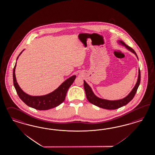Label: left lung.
I'll use <instances>...</instances> for the list:
<instances>
[{
  "label": "left lung",
  "mask_w": 155,
  "mask_h": 155,
  "mask_svg": "<svg viewBox=\"0 0 155 155\" xmlns=\"http://www.w3.org/2000/svg\"><path fill=\"white\" fill-rule=\"evenodd\" d=\"M118 42L120 43V44L125 46L129 51H130V52H133L134 54H135V55L137 56L138 58L137 55L136 53L132 49V48L127 46L122 41H118ZM140 80H141V74H140V70L139 68L137 83L131 92L126 96V97H124L122 99L115 100V101H109V100L101 99V98L97 97L92 91L90 86H89L84 80V90L86 92L87 99L90 103L97 106V107L102 108V109L115 110V109L120 108L121 107L126 105L130 101H132L137 92L138 86L140 83Z\"/></svg>",
  "instance_id": "left-lung-1"
}]
</instances>
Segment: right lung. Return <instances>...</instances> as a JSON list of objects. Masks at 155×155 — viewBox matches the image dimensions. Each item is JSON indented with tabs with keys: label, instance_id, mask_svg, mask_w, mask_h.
I'll list each match as a JSON object with an SVG mask.
<instances>
[{
	"label": "right lung",
	"instance_id": "obj_1",
	"mask_svg": "<svg viewBox=\"0 0 155 155\" xmlns=\"http://www.w3.org/2000/svg\"><path fill=\"white\" fill-rule=\"evenodd\" d=\"M24 50L20 53L17 59ZM17 62L13 69V83L20 99L28 106L39 110H46L54 108L63 103L69 87L74 83L76 76L74 75L67 79L54 91L42 96H31L24 92L18 85L15 74Z\"/></svg>",
	"mask_w": 155,
	"mask_h": 155
}]
</instances>
